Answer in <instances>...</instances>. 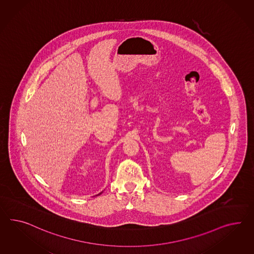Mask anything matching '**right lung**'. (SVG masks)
Here are the masks:
<instances>
[{"mask_svg":"<svg viewBox=\"0 0 254 254\" xmlns=\"http://www.w3.org/2000/svg\"><path fill=\"white\" fill-rule=\"evenodd\" d=\"M101 193H102V192H100V193H98V195H99V194H101Z\"/></svg>","mask_w":254,"mask_h":254,"instance_id":"add662e5","label":"right lung"}]
</instances>
